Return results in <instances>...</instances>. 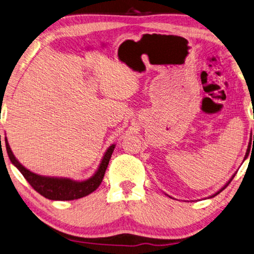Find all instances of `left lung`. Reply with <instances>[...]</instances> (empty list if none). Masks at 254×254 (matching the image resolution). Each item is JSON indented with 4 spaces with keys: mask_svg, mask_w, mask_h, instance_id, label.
Segmentation results:
<instances>
[{
    "mask_svg": "<svg viewBox=\"0 0 254 254\" xmlns=\"http://www.w3.org/2000/svg\"><path fill=\"white\" fill-rule=\"evenodd\" d=\"M248 156H249V150H247V153H246V156H245V161L247 160V158H248ZM236 174L237 173H235V174H233V175L231 176V178H230V180L229 181H228L226 184H225V185H223L221 188H220V190H218V191H216L215 193H212V195L211 196H209V197H208V198H212V197H215V196H217L218 195V193H220L223 190H225V188L228 186V185H229V184H230V182L233 180V177H235L236 176ZM168 196V195H167ZM168 197H171V196H168ZM172 198V197H171Z\"/></svg>",
    "mask_w": 254,
    "mask_h": 254,
    "instance_id": "left-lung-1",
    "label": "left lung"
}]
</instances>
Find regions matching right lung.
<instances>
[{
    "label": "right lung",
    "mask_w": 254,
    "mask_h": 254,
    "mask_svg": "<svg viewBox=\"0 0 254 254\" xmlns=\"http://www.w3.org/2000/svg\"><path fill=\"white\" fill-rule=\"evenodd\" d=\"M5 146H6L7 155L13 165L22 173V175L26 178L29 185L37 192L51 200H73L88 196L89 193L93 192L100 186L104 173L107 171L109 161H110L112 153L114 148H116V144H111L107 148V151L103 154L100 164H99L97 171L94 172L93 175L83 181H76L68 177L44 176L33 173L32 171H29L26 167L23 166L18 162L17 158L15 157L6 137H5Z\"/></svg>",
    "instance_id": "add662e5"
}]
</instances>
